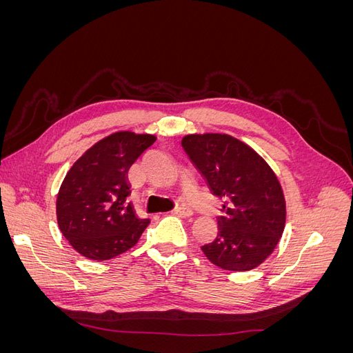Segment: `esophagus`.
Listing matches in <instances>:
<instances>
[{
  "label": "esophagus",
  "mask_w": 353,
  "mask_h": 353,
  "mask_svg": "<svg viewBox=\"0 0 353 353\" xmlns=\"http://www.w3.org/2000/svg\"><path fill=\"white\" fill-rule=\"evenodd\" d=\"M172 213H174L175 216H179V218H188V216L193 215V212H191V209H188V208H185V206L176 208L175 210H172Z\"/></svg>",
  "instance_id": "esophagus-1"
}]
</instances>
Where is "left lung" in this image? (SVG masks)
<instances>
[{
	"mask_svg": "<svg viewBox=\"0 0 353 353\" xmlns=\"http://www.w3.org/2000/svg\"><path fill=\"white\" fill-rule=\"evenodd\" d=\"M181 144L212 194L225 200L218 236L201 245L203 253L227 271L259 266L285 225V200L274 170L252 147L227 134L185 135Z\"/></svg>",
	"mask_w": 353,
	"mask_h": 353,
	"instance_id": "left-lung-1",
	"label": "left lung"
}]
</instances>
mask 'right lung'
I'll return each mask as SVG.
<instances>
[{"instance_id":"1","label":"right lung","mask_w":353,"mask_h":353,"mask_svg":"<svg viewBox=\"0 0 353 353\" xmlns=\"http://www.w3.org/2000/svg\"><path fill=\"white\" fill-rule=\"evenodd\" d=\"M156 141L150 134L114 132L88 148L69 169L57 194V222L72 248L108 261L137 244L150 219L128 201V170Z\"/></svg>"}]
</instances>
